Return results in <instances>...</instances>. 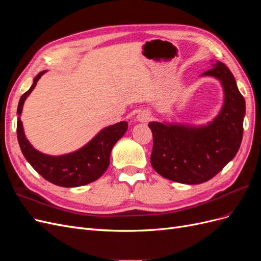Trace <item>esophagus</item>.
I'll return each instance as SVG.
<instances>
[{"instance_id":"34e87169","label":"esophagus","mask_w":261,"mask_h":261,"mask_svg":"<svg viewBox=\"0 0 261 261\" xmlns=\"http://www.w3.org/2000/svg\"><path fill=\"white\" fill-rule=\"evenodd\" d=\"M150 118V112L148 111H140L137 115V121L138 122H147Z\"/></svg>"}]
</instances>
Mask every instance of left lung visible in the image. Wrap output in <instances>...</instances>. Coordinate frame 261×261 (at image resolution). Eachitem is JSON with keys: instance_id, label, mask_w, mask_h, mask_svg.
I'll return each mask as SVG.
<instances>
[{"instance_id": "obj_1", "label": "left lung", "mask_w": 261, "mask_h": 261, "mask_svg": "<svg viewBox=\"0 0 261 261\" xmlns=\"http://www.w3.org/2000/svg\"><path fill=\"white\" fill-rule=\"evenodd\" d=\"M201 76L215 77L224 91L219 114L206 125L150 122L153 148L150 156L156 173L170 180L195 185L207 181L238 153L246 111L231 70L222 62H212Z\"/></svg>"}]
</instances>
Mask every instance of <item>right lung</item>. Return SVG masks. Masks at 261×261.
<instances>
[{
	"label": "right lung",
	"instance_id": "add662e5",
	"mask_svg": "<svg viewBox=\"0 0 261 261\" xmlns=\"http://www.w3.org/2000/svg\"><path fill=\"white\" fill-rule=\"evenodd\" d=\"M45 70L39 73L29 90L20 97L17 108V139L23 156L43 178L62 187H78L97 180L107 171L113 146L128 128L127 122H120L101 129L88 144L74 152L49 155L38 151L23 133L20 114L25 100L35 89Z\"/></svg>",
	"mask_w": 261,
	"mask_h": 261
}]
</instances>
